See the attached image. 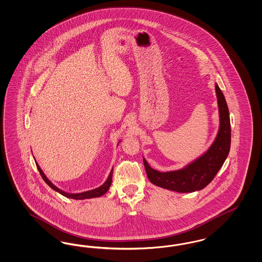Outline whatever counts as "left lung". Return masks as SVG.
<instances>
[{
  "instance_id": "obj_1",
  "label": "left lung",
  "mask_w": 262,
  "mask_h": 262,
  "mask_svg": "<svg viewBox=\"0 0 262 262\" xmlns=\"http://www.w3.org/2000/svg\"><path fill=\"white\" fill-rule=\"evenodd\" d=\"M215 92L220 109V126L212 145L203 156L187 167L174 171H158L151 168L143 158L147 177L153 184L171 191L188 193L205 188L216 176L230 151L231 126L228 106L217 84H215Z\"/></svg>"
}]
</instances>
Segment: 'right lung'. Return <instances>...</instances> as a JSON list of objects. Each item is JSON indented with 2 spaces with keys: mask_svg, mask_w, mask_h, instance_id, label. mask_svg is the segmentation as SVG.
<instances>
[{
  "mask_svg": "<svg viewBox=\"0 0 262 262\" xmlns=\"http://www.w3.org/2000/svg\"><path fill=\"white\" fill-rule=\"evenodd\" d=\"M36 166H37V168H38V170L40 171V174H41V177H42V179L45 180V182H46L50 187H52L53 190L57 191L59 194H61L63 196L67 197V198H71V199L83 200L89 199V198H95V197H100V196H102L103 194H105V193L109 190V188H110V185H111V183H112L113 168H112V170L110 171V174H109V177L107 178V180L105 181L104 183H103L100 187L94 189V190H91V191L83 192V193H78V194H69V193H66V192H64L62 190L57 188L56 186H54L53 183H52V182L47 178V177L45 176V173L42 172V170L41 169V168L38 166V164H36Z\"/></svg>",
  "mask_w": 262,
  "mask_h": 262,
  "instance_id": "right-lung-1",
  "label": "right lung"
}]
</instances>
